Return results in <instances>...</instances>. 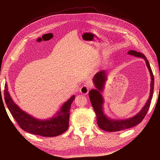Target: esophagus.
<instances>
[{"label":"esophagus","mask_w":160,"mask_h":160,"mask_svg":"<svg viewBox=\"0 0 160 160\" xmlns=\"http://www.w3.org/2000/svg\"><path fill=\"white\" fill-rule=\"evenodd\" d=\"M91 87H92V85H89V84L88 85H83L80 88V92L81 94L86 95L88 94V91Z\"/></svg>","instance_id":"obj_1"}]
</instances>
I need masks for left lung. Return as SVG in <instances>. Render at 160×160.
Listing matches in <instances>:
<instances>
[{"label": "left lung", "instance_id": "obj_1", "mask_svg": "<svg viewBox=\"0 0 160 160\" xmlns=\"http://www.w3.org/2000/svg\"><path fill=\"white\" fill-rule=\"evenodd\" d=\"M128 55H133L136 57L142 58L146 61V65L150 72L151 78L150 96L146 104L142 108L141 111L138 114V115H136L130 119L125 120H110L104 114L103 108H102L104 101L100 93V92L102 90L104 87V83L106 80V73L104 70H102L100 72L96 73L94 78V82L95 86L98 89L91 90L89 92L88 96H89L91 104H92V107L94 109V111L96 114L97 123L99 127L104 131L117 132V131L125 130L138 125L143 120V119L146 117L151 103V99L152 98L153 90H154V76H153L152 72L151 70L149 62L148 61L145 55L143 54L138 52L135 51H132V50L129 51L128 52Z\"/></svg>", "mask_w": 160, "mask_h": 160}]
</instances>
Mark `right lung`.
I'll return each instance as SVG.
<instances>
[{
	"label": "right lung",
	"instance_id": "right-lung-1",
	"mask_svg": "<svg viewBox=\"0 0 160 160\" xmlns=\"http://www.w3.org/2000/svg\"><path fill=\"white\" fill-rule=\"evenodd\" d=\"M4 99L7 106L21 128L32 134L47 138L56 137L66 131L69 127L70 109L75 96H72L61 107L56 117L48 120H39L22 111L12 101L5 85Z\"/></svg>",
	"mask_w": 160,
	"mask_h": 160
}]
</instances>
